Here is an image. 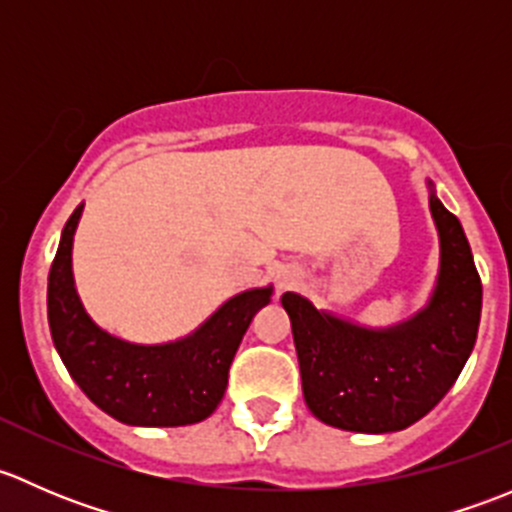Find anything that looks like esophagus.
<instances>
[{
	"label": "esophagus",
	"mask_w": 512,
	"mask_h": 512,
	"mask_svg": "<svg viewBox=\"0 0 512 512\" xmlns=\"http://www.w3.org/2000/svg\"><path fill=\"white\" fill-rule=\"evenodd\" d=\"M275 285L280 292H285V289H294L299 285V272L289 265L280 267V270L275 272Z\"/></svg>",
	"instance_id": "34e87169"
}]
</instances>
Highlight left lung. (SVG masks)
Wrapping results in <instances>:
<instances>
[{"label":"left lung","instance_id":"left-lung-1","mask_svg":"<svg viewBox=\"0 0 512 512\" xmlns=\"http://www.w3.org/2000/svg\"><path fill=\"white\" fill-rule=\"evenodd\" d=\"M431 188L441 240L436 289L421 312L386 329H366L282 294L309 411L327 426L389 433L423 418L456 384L478 337L483 285L461 223Z\"/></svg>","mask_w":512,"mask_h":512}]
</instances>
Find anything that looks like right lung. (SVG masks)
Instances as JSON below:
<instances>
[{
    "mask_svg": "<svg viewBox=\"0 0 512 512\" xmlns=\"http://www.w3.org/2000/svg\"><path fill=\"white\" fill-rule=\"evenodd\" d=\"M84 205L61 232L49 272V327L54 347L71 379L91 401L128 426H188L218 409L227 371L257 309L272 287L247 289L193 334L168 344H131L103 332L86 314L74 287L71 247Z\"/></svg>",
    "mask_w": 512,
    "mask_h": 512,
    "instance_id": "1",
    "label": "right lung"
}]
</instances>
